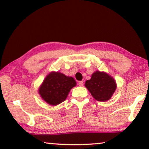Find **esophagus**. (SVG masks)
<instances>
[{
	"label": "esophagus",
	"mask_w": 149,
	"mask_h": 149,
	"mask_svg": "<svg viewBox=\"0 0 149 149\" xmlns=\"http://www.w3.org/2000/svg\"><path fill=\"white\" fill-rule=\"evenodd\" d=\"M79 85L80 87H82L83 85V81H79Z\"/></svg>",
	"instance_id": "1"
}]
</instances>
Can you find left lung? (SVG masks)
Segmentation results:
<instances>
[{
  "instance_id": "obj_1",
  "label": "left lung",
  "mask_w": 149,
  "mask_h": 149,
  "mask_svg": "<svg viewBox=\"0 0 149 149\" xmlns=\"http://www.w3.org/2000/svg\"><path fill=\"white\" fill-rule=\"evenodd\" d=\"M85 86L97 101L106 102L111 99L117 88L113 77L104 72L96 71L89 80L85 81Z\"/></svg>"
}]
</instances>
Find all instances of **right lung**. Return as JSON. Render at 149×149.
I'll return each mask as SVG.
<instances>
[{"label":"right lung","mask_w":149,"mask_h":149,"mask_svg":"<svg viewBox=\"0 0 149 149\" xmlns=\"http://www.w3.org/2000/svg\"><path fill=\"white\" fill-rule=\"evenodd\" d=\"M77 83L72 77L58 72H52L44 79L38 93L47 103L56 106L67 98L70 89Z\"/></svg>","instance_id":"right-lung-1"}]
</instances>
